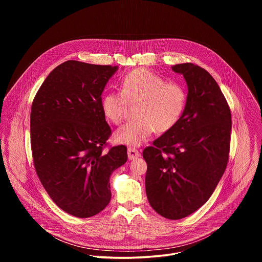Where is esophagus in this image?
Segmentation results:
<instances>
[{
	"instance_id": "1",
	"label": "esophagus",
	"mask_w": 262,
	"mask_h": 262,
	"mask_svg": "<svg viewBox=\"0 0 262 262\" xmlns=\"http://www.w3.org/2000/svg\"><path fill=\"white\" fill-rule=\"evenodd\" d=\"M127 156H128L129 160H136V159L140 158L141 154L135 148H128L127 149Z\"/></svg>"
}]
</instances>
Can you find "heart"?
I'll list each match as a JSON object with an SVG mask.
<instances>
[{"mask_svg": "<svg viewBox=\"0 0 262 262\" xmlns=\"http://www.w3.org/2000/svg\"><path fill=\"white\" fill-rule=\"evenodd\" d=\"M139 102L138 119L119 127L113 136L116 143L138 147L149 140L157 129L166 133L180 120L186 103L184 89L166 81L155 72L139 68L123 78L120 91H110L101 97L100 106L104 116L119 124L124 118L127 103Z\"/></svg>", "mask_w": 262, "mask_h": 262, "instance_id": "b5f03b06", "label": "heart"}]
</instances>
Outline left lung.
<instances>
[{"label": "left lung", "mask_w": 262, "mask_h": 262, "mask_svg": "<svg viewBox=\"0 0 262 262\" xmlns=\"http://www.w3.org/2000/svg\"><path fill=\"white\" fill-rule=\"evenodd\" d=\"M188 96L180 120L146 147V195L162 216L179 220L199 209L226 170L231 113L217 83L203 68L176 64Z\"/></svg>", "instance_id": "8db88e82"}]
</instances>
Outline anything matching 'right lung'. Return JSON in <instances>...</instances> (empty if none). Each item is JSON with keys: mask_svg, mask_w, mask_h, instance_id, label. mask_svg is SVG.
<instances>
[{"mask_svg": "<svg viewBox=\"0 0 262 262\" xmlns=\"http://www.w3.org/2000/svg\"><path fill=\"white\" fill-rule=\"evenodd\" d=\"M118 66L69 60L57 66L31 108L35 170L52 200L77 217L97 214L111 200L110 176L127 161L125 146L102 152L111 135L101 94Z\"/></svg>", "mask_w": 262, "mask_h": 262, "instance_id": "obj_1", "label": "right lung"}]
</instances>
